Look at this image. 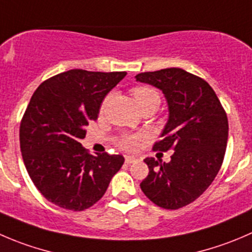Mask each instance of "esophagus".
<instances>
[{
  "label": "esophagus",
  "instance_id": "1",
  "mask_svg": "<svg viewBox=\"0 0 252 252\" xmlns=\"http://www.w3.org/2000/svg\"><path fill=\"white\" fill-rule=\"evenodd\" d=\"M126 165H130V163H133V162H135L136 161V158H133V156H126Z\"/></svg>",
  "mask_w": 252,
  "mask_h": 252
}]
</instances>
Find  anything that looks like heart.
Instances as JSON below:
<instances>
[{"label": "heart", "mask_w": 252, "mask_h": 252, "mask_svg": "<svg viewBox=\"0 0 252 252\" xmlns=\"http://www.w3.org/2000/svg\"><path fill=\"white\" fill-rule=\"evenodd\" d=\"M134 98H135L136 103H138L139 108H144L146 106H158L160 104V94L155 89L146 85H140V86H135L131 90ZM143 139V135L140 134H123L117 139V145L122 149V150L126 151V153H133L140 145V141Z\"/></svg>", "instance_id": "b5f03b06"}]
</instances>
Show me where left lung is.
<instances>
[{
  "instance_id": "left-lung-1",
  "label": "left lung",
  "mask_w": 252,
  "mask_h": 252,
  "mask_svg": "<svg viewBox=\"0 0 252 252\" xmlns=\"http://www.w3.org/2000/svg\"><path fill=\"white\" fill-rule=\"evenodd\" d=\"M135 77L165 94L170 117L153 150L173 151L167 163L144 160L149 173L141 191L161 208L180 209L196 201L218 175L228 143V117L208 82L191 72L170 67Z\"/></svg>"
}]
</instances>
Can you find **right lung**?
<instances>
[{
  "instance_id": "obj_1",
  "label": "right lung",
  "mask_w": 252,
  "mask_h": 252,
  "mask_svg": "<svg viewBox=\"0 0 252 252\" xmlns=\"http://www.w3.org/2000/svg\"><path fill=\"white\" fill-rule=\"evenodd\" d=\"M126 75L74 69L39 85L19 126L22 158L38 191L55 206L81 212L106 193L122 155H91L80 140L102 101Z\"/></svg>"
}]
</instances>
